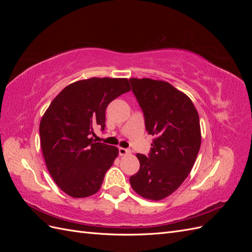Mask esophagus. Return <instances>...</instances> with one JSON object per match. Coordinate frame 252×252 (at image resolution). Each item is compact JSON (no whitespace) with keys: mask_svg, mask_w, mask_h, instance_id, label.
Listing matches in <instances>:
<instances>
[{"mask_svg":"<svg viewBox=\"0 0 252 252\" xmlns=\"http://www.w3.org/2000/svg\"><path fill=\"white\" fill-rule=\"evenodd\" d=\"M130 149H127V148H123V147H120L119 148V154L120 156H126L130 154Z\"/></svg>","mask_w":252,"mask_h":252,"instance_id":"esophagus-1","label":"esophagus"}]
</instances>
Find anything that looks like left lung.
I'll use <instances>...</instances> for the list:
<instances>
[{
	"instance_id": "8db88e82",
	"label": "left lung",
	"mask_w": 252,
	"mask_h": 252,
	"mask_svg": "<svg viewBox=\"0 0 252 252\" xmlns=\"http://www.w3.org/2000/svg\"><path fill=\"white\" fill-rule=\"evenodd\" d=\"M129 81L146 130L155 136L148 157L136 155L140 169L129 181L139 195L159 201L173 193L192 169L202 139L199 113L191 100L168 82Z\"/></svg>"
}]
</instances>
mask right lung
Masks as SVG:
<instances>
[{
	"mask_svg": "<svg viewBox=\"0 0 252 252\" xmlns=\"http://www.w3.org/2000/svg\"><path fill=\"white\" fill-rule=\"evenodd\" d=\"M127 79L91 78L66 86L53 98L40 123L41 148L47 169L61 190L87 197L101 188L119 149L95 143L94 129H105V110L128 93Z\"/></svg>",
	"mask_w": 252,
	"mask_h": 252,
	"instance_id": "1",
	"label": "right lung"
}]
</instances>
